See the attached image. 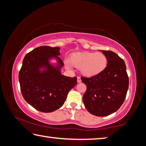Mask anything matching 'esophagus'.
<instances>
[{"mask_svg": "<svg viewBox=\"0 0 146 146\" xmlns=\"http://www.w3.org/2000/svg\"><path fill=\"white\" fill-rule=\"evenodd\" d=\"M77 82L78 83L81 82V78H80V76H77Z\"/></svg>", "mask_w": 146, "mask_h": 146, "instance_id": "34e87169", "label": "esophagus"}]
</instances>
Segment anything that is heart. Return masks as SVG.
Wrapping results in <instances>:
<instances>
[{
	"mask_svg": "<svg viewBox=\"0 0 146 146\" xmlns=\"http://www.w3.org/2000/svg\"><path fill=\"white\" fill-rule=\"evenodd\" d=\"M69 62L75 68H79L81 73L87 77L97 75L105 70L108 65V58L102 53L77 52L71 55ZM68 68H71L66 62Z\"/></svg>",
	"mask_w": 146,
	"mask_h": 146,
	"instance_id": "obj_1",
	"label": "heart"
}]
</instances>
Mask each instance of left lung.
<instances>
[{
  "mask_svg": "<svg viewBox=\"0 0 146 146\" xmlns=\"http://www.w3.org/2000/svg\"><path fill=\"white\" fill-rule=\"evenodd\" d=\"M108 58L107 67L97 75L82 82L87 87L83 102L89 112L97 117H105L120 108L126 97L129 78L124 61L111 51L102 50Z\"/></svg>",
  "mask_w": 146,
  "mask_h": 146,
  "instance_id": "obj_1",
  "label": "left lung"
}]
</instances>
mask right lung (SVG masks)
I'll use <instances>...</instances> for the list:
<instances>
[{
	"label": "right lung",
	"mask_w": 146,
	"mask_h": 146,
	"mask_svg": "<svg viewBox=\"0 0 146 146\" xmlns=\"http://www.w3.org/2000/svg\"><path fill=\"white\" fill-rule=\"evenodd\" d=\"M60 48L38 47L24 56L19 80L23 97L39 111L50 113L63 106L68 94L75 87L77 79L61 75L64 63L58 56ZM58 60V66L49 62Z\"/></svg>",
	"instance_id": "right-lung-1"
}]
</instances>
